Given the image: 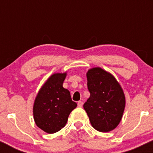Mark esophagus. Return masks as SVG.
<instances>
[{"mask_svg":"<svg viewBox=\"0 0 153 153\" xmlns=\"http://www.w3.org/2000/svg\"><path fill=\"white\" fill-rule=\"evenodd\" d=\"M78 107H82L83 106V102L81 101H78Z\"/></svg>","mask_w":153,"mask_h":153,"instance_id":"34e87169","label":"esophagus"}]
</instances>
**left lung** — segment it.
Listing matches in <instances>:
<instances>
[{
	"label": "left lung",
	"mask_w": 153,
	"mask_h": 153,
	"mask_svg": "<svg viewBox=\"0 0 153 153\" xmlns=\"http://www.w3.org/2000/svg\"><path fill=\"white\" fill-rule=\"evenodd\" d=\"M90 96L84 108L92 127L101 132L113 130L121 122L126 99L122 87L116 78L101 67L86 72Z\"/></svg>",
	"instance_id": "obj_1"
}]
</instances>
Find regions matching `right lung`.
Masks as SVG:
<instances>
[{"instance_id": "1", "label": "right lung", "mask_w": 153, "mask_h": 153, "mask_svg": "<svg viewBox=\"0 0 153 153\" xmlns=\"http://www.w3.org/2000/svg\"><path fill=\"white\" fill-rule=\"evenodd\" d=\"M67 72L54 73L38 91L33 105L35 124L49 134L55 133L65 126L70 112L77 106L70 92L63 87Z\"/></svg>"}]
</instances>
